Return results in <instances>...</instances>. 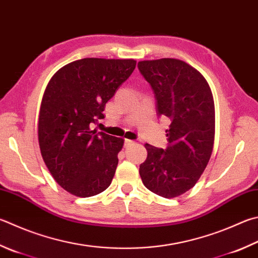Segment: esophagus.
Here are the masks:
<instances>
[{"mask_svg": "<svg viewBox=\"0 0 258 258\" xmlns=\"http://www.w3.org/2000/svg\"><path fill=\"white\" fill-rule=\"evenodd\" d=\"M132 144H134V141H132V140H127V139L124 140L125 148H127V147H130V145H132Z\"/></svg>", "mask_w": 258, "mask_h": 258, "instance_id": "34e87169", "label": "esophagus"}]
</instances>
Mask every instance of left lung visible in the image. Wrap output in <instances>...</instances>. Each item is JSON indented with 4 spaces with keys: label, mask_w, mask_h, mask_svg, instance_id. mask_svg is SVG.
Masks as SVG:
<instances>
[{
    "label": "left lung",
    "mask_w": 258,
    "mask_h": 258,
    "mask_svg": "<svg viewBox=\"0 0 258 258\" xmlns=\"http://www.w3.org/2000/svg\"><path fill=\"white\" fill-rule=\"evenodd\" d=\"M138 68L151 86L157 115L171 121L166 149L145 144L148 157L140 166V176L153 193L177 198L198 182L212 154V92L202 74L180 59L142 60Z\"/></svg>",
    "instance_id": "obj_1"
}]
</instances>
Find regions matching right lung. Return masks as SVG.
<instances>
[{"instance_id": "right-lung-1", "label": "right lung", "mask_w": 258, "mask_h": 258, "mask_svg": "<svg viewBox=\"0 0 258 258\" xmlns=\"http://www.w3.org/2000/svg\"><path fill=\"white\" fill-rule=\"evenodd\" d=\"M134 59L82 58L65 65L41 100L38 140L56 182L79 198L111 184L124 140L93 130L117 89L134 71Z\"/></svg>"}]
</instances>
